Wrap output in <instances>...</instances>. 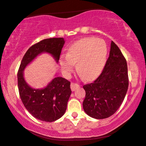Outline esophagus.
I'll return each instance as SVG.
<instances>
[{
  "label": "esophagus",
  "instance_id": "1",
  "mask_svg": "<svg viewBox=\"0 0 146 146\" xmlns=\"http://www.w3.org/2000/svg\"><path fill=\"white\" fill-rule=\"evenodd\" d=\"M79 86H79V84H78V83H73V82H72L71 84H70V88H71V90H73V91H75V90H76Z\"/></svg>",
  "mask_w": 146,
  "mask_h": 146
}]
</instances>
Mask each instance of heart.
<instances>
[{
    "label": "heart",
    "mask_w": 146,
    "mask_h": 146,
    "mask_svg": "<svg viewBox=\"0 0 146 146\" xmlns=\"http://www.w3.org/2000/svg\"><path fill=\"white\" fill-rule=\"evenodd\" d=\"M106 42L96 38H85L69 46L67 56H62L60 63L66 74H70L78 63L79 73L86 80H91L100 74L107 60Z\"/></svg>",
    "instance_id": "obj_1"
}]
</instances>
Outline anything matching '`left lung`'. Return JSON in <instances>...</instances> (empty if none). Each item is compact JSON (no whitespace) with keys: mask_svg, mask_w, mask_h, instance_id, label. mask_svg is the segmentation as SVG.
Returning a JSON list of instances; mask_svg holds the SVG:
<instances>
[{"mask_svg":"<svg viewBox=\"0 0 146 146\" xmlns=\"http://www.w3.org/2000/svg\"><path fill=\"white\" fill-rule=\"evenodd\" d=\"M128 66L121 50L111 42L108 58L100 76L83 86V110L92 118L103 119L113 115L123 101L128 88Z\"/></svg>","mask_w":146,"mask_h":146,"instance_id":"obj_1","label":"left lung"}]
</instances>
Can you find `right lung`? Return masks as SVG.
Here are the masks:
<instances>
[{
	"label": "right lung",
	"mask_w": 146,
	"mask_h": 146,
	"mask_svg": "<svg viewBox=\"0 0 146 146\" xmlns=\"http://www.w3.org/2000/svg\"><path fill=\"white\" fill-rule=\"evenodd\" d=\"M65 41L63 38H47L33 45L24 55L18 71L20 97L25 108L33 117L46 122H53L63 115L71 94L70 82L56 77L43 89L30 87L23 78V70L38 55L48 53L58 61Z\"/></svg>",
	"instance_id": "obj_1"
}]
</instances>
